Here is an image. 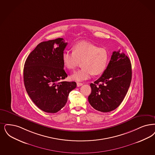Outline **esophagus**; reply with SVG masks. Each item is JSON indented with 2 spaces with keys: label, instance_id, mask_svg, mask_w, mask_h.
Wrapping results in <instances>:
<instances>
[{
  "label": "esophagus",
  "instance_id": "obj_1",
  "mask_svg": "<svg viewBox=\"0 0 155 155\" xmlns=\"http://www.w3.org/2000/svg\"><path fill=\"white\" fill-rule=\"evenodd\" d=\"M82 85H83V84L81 83V82H77V85L78 87H80V86Z\"/></svg>",
  "mask_w": 155,
  "mask_h": 155
}]
</instances>
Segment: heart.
<instances>
[{
  "label": "heart",
  "instance_id": "obj_1",
  "mask_svg": "<svg viewBox=\"0 0 155 155\" xmlns=\"http://www.w3.org/2000/svg\"><path fill=\"white\" fill-rule=\"evenodd\" d=\"M109 53L104 48L88 42H80L73 48V52L65 51L62 55V61L66 68L74 70L80 62L82 67L71 76L74 80H85L91 75L102 74L109 62Z\"/></svg>",
  "mask_w": 155,
  "mask_h": 155
}]
</instances>
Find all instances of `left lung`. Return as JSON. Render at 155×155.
Listing matches in <instances>:
<instances>
[{
    "label": "left lung",
    "instance_id": "obj_1",
    "mask_svg": "<svg viewBox=\"0 0 155 155\" xmlns=\"http://www.w3.org/2000/svg\"><path fill=\"white\" fill-rule=\"evenodd\" d=\"M131 64L129 58L120 50L112 53L103 74L90 84L92 92L88 97L90 104L103 112L112 111L121 104L131 81Z\"/></svg>",
    "mask_w": 155,
    "mask_h": 155
}]
</instances>
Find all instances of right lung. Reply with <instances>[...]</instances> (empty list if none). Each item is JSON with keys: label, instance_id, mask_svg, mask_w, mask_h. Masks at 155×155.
Returning <instances> with one entry per match:
<instances>
[{"label": "right lung", "instance_id": "1", "mask_svg": "<svg viewBox=\"0 0 155 155\" xmlns=\"http://www.w3.org/2000/svg\"><path fill=\"white\" fill-rule=\"evenodd\" d=\"M58 45L54 48V44ZM68 43L62 38L38 44L28 56L24 68L25 89L33 102L42 111L56 113L66 105L75 82L63 81L68 74L62 55Z\"/></svg>", "mask_w": 155, "mask_h": 155}]
</instances>
